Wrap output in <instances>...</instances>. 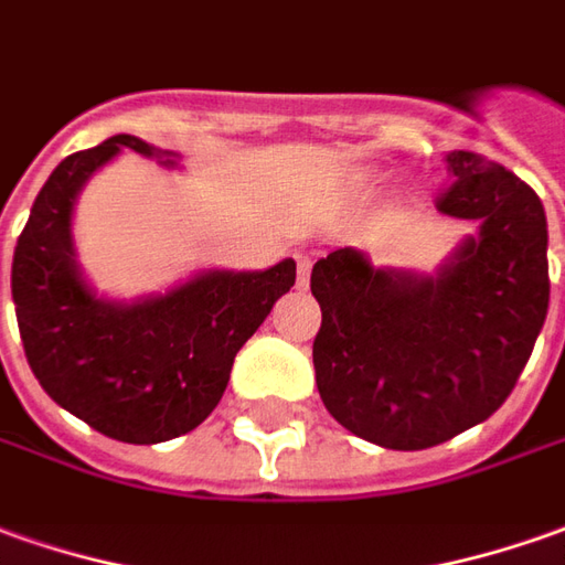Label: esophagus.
<instances>
[{"label":"esophagus","instance_id":"esophagus-1","mask_svg":"<svg viewBox=\"0 0 565 565\" xmlns=\"http://www.w3.org/2000/svg\"><path fill=\"white\" fill-rule=\"evenodd\" d=\"M294 259H297L299 287H306V284H309V275H312V256H309V253H297Z\"/></svg>","mask_w":565,"mask_h":565}]
</instances>
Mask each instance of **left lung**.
<instances>
[{
	"mask_svg": "<svg viewBox=\"0 0 565 565\" xmlns=\"http://www.w3.org/2000/svg\"><path fill=\"white\" fill-rule=\"evenodd\" d=\"M436 210L479 218L439 278L374 271L359 250L312 268V362L324 408L367 443L420 451L492 417L535 349L551 302L547 218L516 172L448 153Z\"/></svg>",
	"mask_w": 565,
	"mask_h": 565,
	"instance_id": "obj_1",
	"label": "left lung"
}]
</instances>
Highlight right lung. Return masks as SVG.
Wrapping results in <instances>:
<instances>
[{
	"label": "right lung",
	"instance_id": "obj_1",
	"mask_svg": "<svg viewBox=\"0 0 565 565\" xmlns=\"http://www.w3.org/2000/svg\"><path fill=\"white\" fill-rule=\"evenodd\" d=\"M120 148L153 153L141 138L114 136L57 163L18 237L11 297L42 390L110 439L153 445L210 417L237 349L294 287L297 263L210 271L136 306L95 299L73 266L71 210L83 182Z\"/></svg>",
	"mask_w": 565,
	"mask_h": 565
}]
</instances>
